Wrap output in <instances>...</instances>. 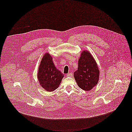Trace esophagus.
I'll use <instances>...</instances> for the list:
<instances>
[{
    "mask_svg": "<svg viewBox=\"0 0 132 132\" xmlns=\"http://www.w3.org/2000/svg\"><path fill=\"white\" fill-rule=\"evenodd\" d=\"M73 73H71L68 74L67 75V76H68V77H72V76H73Z\"/></svg>",
    "mask_w": 132,
    "mask_h": 132,
    "instance_id": "esophagus-1",
    "label": "esophagus"
}]
</instances>
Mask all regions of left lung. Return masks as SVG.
Instances as JSON below:
<instances>
[{"label": "left lung", "mask_w": 132, "mask_h": 132, "mask_svg": "<svg viewBox=\"0 0 132 132\" xmlns=\"http://www.w3.org/2000/svg\"><path fill=\"white\" fill-rule=\"evenodd\" d=\"M100 71L92 54L87 50L82 52L78 70L74 73L78 86L85 91L92 89L97 83Z\"/></svg>", "instance_id": "obj_1"}]
</instances>
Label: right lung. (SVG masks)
I'll use <instances>...</instances> for the list:
<instances>
[{"instance_id": "1", "label": "right lung", "mask_w": 132, "mask_h": 132, "mask_svg": "<svg viewBox=\"0 0 132 132\" xmlns=\"http://www.w3.org/2000/svg\"><path fill=\"white\" fill-rule=\"evenodd\" d=\"M63 77V74L55 67L50 54L46 53L38 70V80L41 86L46 91L53 92L59 87Z\"/></svg>"}]
</instances>
